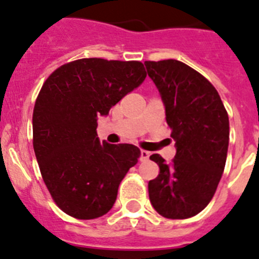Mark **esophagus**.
I'll list each match as a JSON object with an SVG mask.
<instances>
[{
	"label": "esophagus",
	"mask_w": 259,
	"mask_h": 259,
	"mask_svg": "<svg viewBox=\"0 0 259 259\" xmlns=\"http://www.w3.org/2000/svg\"><path fill=\"white\" fill-rule=\"evenodd\" d=\"M149 156H150V153H149V151L146 150L140 151V160H142V162H144V160H148Z\"/></svg>",
	"instance_id": "1"
}]
</instances>
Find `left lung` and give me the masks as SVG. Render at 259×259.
<instances>
[{
  "label": "left lung",
  "mask_w": 259,
  "mask_h": 259,
  "mask_svg": "<svg viewBox=\"0 0 259 259\" xmlns=\"http://www.w3.org/2000/svg\"><path fill=\"white\" fill-rule=\"evenodd\" d=\"M146 70L162 95L165 119L176 141V155L159 165L149 181L154 209L170 220H185L207 207L225 169L229 148V115L217 90L207 78L179 60L145 61Z\"/></svg>",
  "instance_id": "obj_1"
}]
</instances>
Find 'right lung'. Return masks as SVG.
Instances as JSON below:
<instances>
[{"label":"right lung","instance_id":"right-lung-1","mask_svg":"<svg viewBox=\"0 0 259 259\" xmlns=\"http://www.w3.org/2000/svg\"><path fill=\"white\" fill-rule=\"evenodd\" d=\"M145 78L141 61L90 58L59 66L45 80L33 110V148L52 200L66 214L94 220L115 203L140 149L100 144L97 117Z\"/></svg>","mask_w":259,"mask_h":259}]
</instances>
